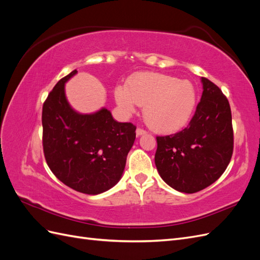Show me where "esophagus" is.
<instances>
[{
	"mask_svg": "<svg viewBox=\"0 0 260 260\" xmlns=\"http://www.w3.org/2000/svg\"><path fill=\"white\" fill-rule=\"evenodd\" d=\"M136 133H137V137H141V136L145 135L146 131H145V130H143V129H140V128H138V129H137V131H136Z\"/></svg>",
	"mask_w": 260,
	"mask_h": 260,
	"instance_id": "esophagus-1",
	"label": "esophagus"
}]
</instances>
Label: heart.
<instances>
[{
    "label": "heart",
    "instance_id": "obj_1",
    "mask_svg": "<svg viewBox=\"0 0 260 260\" xmlns=\"http://www.w3.org/2000/svg\"><path fill=\"white\" fill-rule=\"evenodd\" d=\"M115 100L124 115H132L137 106H144L146 124L159 133H172L190 122L198 105V92L188 80L158 73L131 76L127 86H116Z\"/></svg>",
    "mask_w": 260,
    "mask_h": 260
}]
</instances>
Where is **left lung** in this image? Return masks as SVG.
<instances>
[{"mask_svg":"<svg viewBox=\"0 0 260 260\" xmlns=\"http://www.w3.org/2000/svg\"><path fill=\"white\" fill-rule=\"evenodd\" d=\"M201 102L187 127L175 135L157 137L155 165L160 178L182 193H195L217 181L233 152L229 101L218 86L201 78Z\"/></svg>","mask_w":260,"mask_h":260,"instance_id":"left-lung-1","label":"left lung"}]
</instances>
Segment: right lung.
<instances>
[{
  "label": "right lung",
  "mask_w": 260,
  "mask_h": 260,
  "mask_svg": "<svg viewBox=\"0 0 260 260\" xmlns=\"http://www.w3.org/2000/svg\"><path fill=\"white\" fill-rule=\"evenodd\" d=\"M77 70L54 86L42 109L43 151L48 166L73 190L98 195L122 177L136 140V125L116 121L106 107L81 114L70 106L65 84Z\"/></svg>",
  "instance_id": "add662e5"
}]
</instances>
